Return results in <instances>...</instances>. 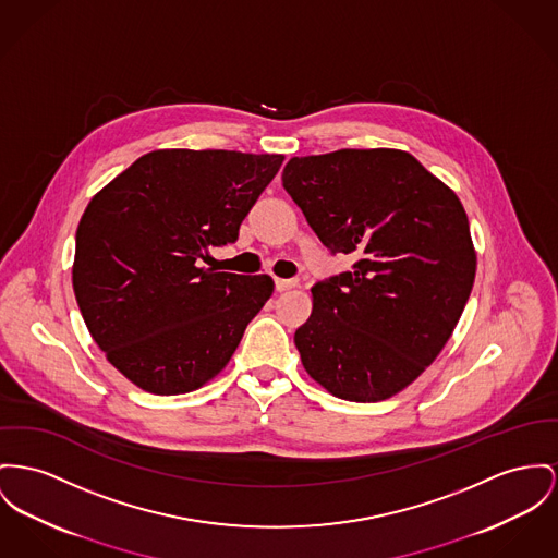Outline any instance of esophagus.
<instances>
[{"label":"esophagus","instance_id":"34e87169","mask_svg":"<svg viewBox=\"0 0 558 558\" xmlns=\"http://www.w3.org/2000/svg\"><path fill=\"white\" fill-rule=\"evenodd\" d=\"M292 288H296V281L294 279H275V290L277 292H286V290H292Z\"/></svg>","mask_w":558,"mask_h":558}]
</instances>
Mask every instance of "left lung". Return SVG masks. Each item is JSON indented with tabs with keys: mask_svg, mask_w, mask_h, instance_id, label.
<instances>
[{
	"mask_svg": "<svg viewBox=\"0 0 558 558\" xmlns=\"http://www.w3.org/2000/svg\"><path fill=\"white\" fill-rule=\"evenodd\" d=\"M283 187L351 270L313 286L294 335L304 371L332 396L380 402L445 349L476 277L457 194L402 149L294 156Z\"/></svg>",
	"mask_w": 558,
	"mask_h": 558,
	"instance_id": "obj_1",
	"label": "left lung"
}]
</instances>
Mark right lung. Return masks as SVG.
I'll return each instance as SVG.
<instances>
[{"mask_svg":"<svg viewBox=\"0 0 558 558\" xmlns=\"http://www.w3.org/2000/svg\"><path fill=\"white\" fill-rule=\"evenodd\" d=\"M286 156L154 149L99 190L75 232L74 294L113 368L156 396L222 372L270 298L268 275L214 272Z\"/></svg>","mask_w":558,"mask_h":558,"instance_id":"1","label":"right lung"}]
</instances>
